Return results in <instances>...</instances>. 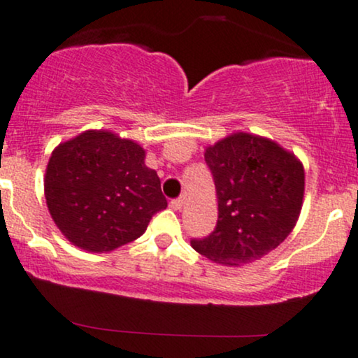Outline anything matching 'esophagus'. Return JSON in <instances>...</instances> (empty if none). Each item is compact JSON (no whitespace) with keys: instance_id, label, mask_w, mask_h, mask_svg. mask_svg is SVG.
Wrapping results in <instances>:
<instances>
[{"instance_id":"1","label":"esophagus","mask_w":358,"mask_h":358,"mask_svg":"<svg viewBox=\"0 0 358 358\" xmlns=\"http://www.w3.org/2000/svg\"><path fill=\"white\" fill-rule=\"evenodd\" d=\"M170 207L173 208V210H180V208L183 207V200H182V199H175V200H171V202H170Z\"/></svg>"}]
</instances>
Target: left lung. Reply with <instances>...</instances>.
<instances>
[{
	"instance_id": "left-lung-1",
	"label": "left lung",
	"mask_w": 358,
	"mask_h": 358,
	"mask_svg": "<svg viewBox=\"0 0 358 358\" xmlns=\"http://www.w3.org/2000/svg\"><path fill=\"white\" fill-rule=\"evenodd\" d=\"M219 219L192 248L213 262L249 264L276 249L296 225L305 195L301 162L278 143L234 133L205 150Z\"/></svg>"
}]
</instances>
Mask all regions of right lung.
<instances>
[{"label": "right lung", "mask_w": 358, "mask_h": 358, "mask_svg": "<svg viewBox=\"0 0 358 358\" xmlns=\"http://www.w3.org/2000/svg\"><path fill=\"white\" fill-rule=\"evenodd\" d=\"M145 150L110 131L90 129L52 151L45 199L53 222L77 248L109 252L143 236L166 208Z\"/></svg>", "instance_id": "obj_1"}]
</instances>
